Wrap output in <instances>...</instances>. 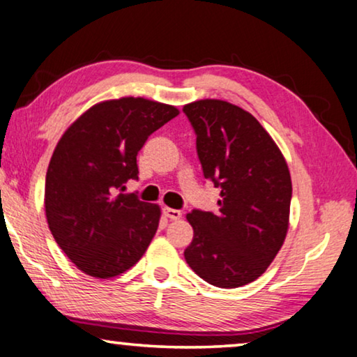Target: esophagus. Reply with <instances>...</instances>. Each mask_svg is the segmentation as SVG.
<instances>
[{
    "mask_svg": "<svg viewBox=\"0 0 357 357\" xmlns=\"http://www.w3.org/2000/svg\"><path fill=\"white\" fill-rule=\"evenodd\" d=\"M163 213H165V217L169 218V220H179L181 217H183V213H181V210H176V208H168V207H165V208H163Z\"/></svg>",
    "mask_w": 357,
    "mask_h": 357,
    "instance_id": "obj_1",
    "label": "esophagus"
}]
</instances>
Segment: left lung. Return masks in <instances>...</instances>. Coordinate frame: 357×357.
Wrapping results in <instances>:
<instances>
[{"instance_id":"left-lung-1","label":"left lung","mask_w":357,"mask_h":357,"mask_svg":"<svg viewBox=\"0 0 357 357\" xmlns=\"http://www.w3.org/2000/svg\"><path fill=\"white\" fill-rule=\"evenodd\" d=\"M195 135L205 179L220 188L218 212L192 210L189 267L218 288L257 280L288 231L291 176L277 144L252 114L223 100L183 108Z\"/></svg>"}]
</instances>
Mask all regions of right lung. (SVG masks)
<instances>
[{
	"label": "right lung",
	"mask_w": 357,
	"mask_h": 357,
	"mask_svg": "<svg viewBox=\"0 0 357 357\" xmlns=\"http://www.w3.org/2000/svg\"><path fill=\"white\" fill-rule=\"evenodd\" d=\"M179 112L124 97L97 103L71 124L45 179L48 227L84 273L112 278L139 262L157 233L160 207L123 194L137 179V153L149 135Z\"/></svg>",
	"instance_id": "1"
}]
</instances>
